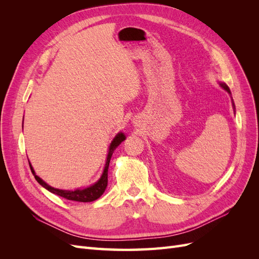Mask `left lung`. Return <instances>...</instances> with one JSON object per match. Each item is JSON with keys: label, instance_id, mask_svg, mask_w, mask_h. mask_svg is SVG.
Wrapping results in <instances>:
<instances>
[{"label": "left lung", "instance_id": "obj_1", "mask_svg": "<svg viewBox=\"0 0 259 259\" xmlns=\"http://www.w3.org/2000/svg\"><path fill=\"white\" fill-rule=\"evenodd\" d=\"M222 86H223V88H224V89H225V90H226L227 92H228V93L230 94V90H229V88H228V86H227L226 84H222Z\"/></svg>", "mask_w": 259, "mask_h": 259}]
</instances>
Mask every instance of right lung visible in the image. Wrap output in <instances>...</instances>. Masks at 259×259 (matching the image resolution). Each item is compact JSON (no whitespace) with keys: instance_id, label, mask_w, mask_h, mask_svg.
<instances>
[{"instance_id":"right-lung-1","label":"right lung","mask_w":259,"mask_h":259,"mask_svg":"<svg viewBox=\"0 0 259 259\" xmlns=\"http://www.w3.org/2000/svg\"><path fill=\"white\" fill-rule=\"evenodd\" d=\"M125 139V136L123 135V133H119L114 139L112 140V143L110 145V148H109V152H108V158H107V162H106V166L104 169V173L101 175L100 179L96 184H94L93 186L89 187V188H85V189L82 190H74V191H69V190H60V189H55V188L49 186L45 182L35 175L34 170L31 166L30 164V168L31 171H32V174L34 175V178L36 179V182L42 185L45 189H48L49 191H51L54 194H57L59 197L65 198L67 200L70 201H76V202H92V201H95L97 200L101 194H103L106 190L107 185H108V168H109V163H110V159H111V155L113 153V151L115 150V148L119 146L123 140Z\"/></svg>"}]
</instances>
